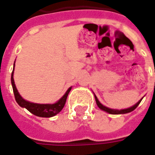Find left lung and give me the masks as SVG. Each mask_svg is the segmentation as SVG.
Masks as SVG:
<instances>
[{
	"mask_svg": "<svg viewBox=\"0 0 155 155\" xmlns=\"http://www.w3.org/2000/svg\"><path fill=\"white\" fill-rule=\"evenodd\" d=\"M143 98H142V99H140V101H138L136 104H134L133 106H131V107L127 108V109H123V110H115V109H110V108H108V107H106V106L103 105V104H101V102L99 101L98 98L96 97V95L94 94V99H95V101H96V104H97L98 107L100 108L101 110H102L105 111V112H107V113H109V114H127V113H130V112H131V111L134 110H135V109L137 108V106L140 104V103L141 102V101L143 100Z\"/></svg>",
	"mask_w": 155,
	"mask_h": 155,
	"instance_id": "8db88e82",
	"label": "left lung"
}]
</instances>
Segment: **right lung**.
Instances as JSON below:
<instances>
[{
    "label": "right lung",
    "instance_id": "obj_1",
    "mask_svg": "<svg viewBox=\"0 0 155 155\" xmlns=\"http://www.w3.org/2000/svg\"><path fill=\"white\" fill-rule=\"evenodd\" d=\"M14 69H15V63L13 65V71L12 73V89H13V92H14V95H15V101L17 102V104L22 108H25L27 110H29L31 114H35L36 116L39 117H44V118H50V117L54 116L55 114L60 113L62 109L64 108V104L66 102V99L70 91L71 90V87L68 89L66 92L62 97L54 104H37V103H33V102H30L28 101H25V99L21 97V95L16 89V86L15 84V81H14Z\"/></svg>",
    "mask_w": 155,
    "mask_h": 155
}]
</instances>
